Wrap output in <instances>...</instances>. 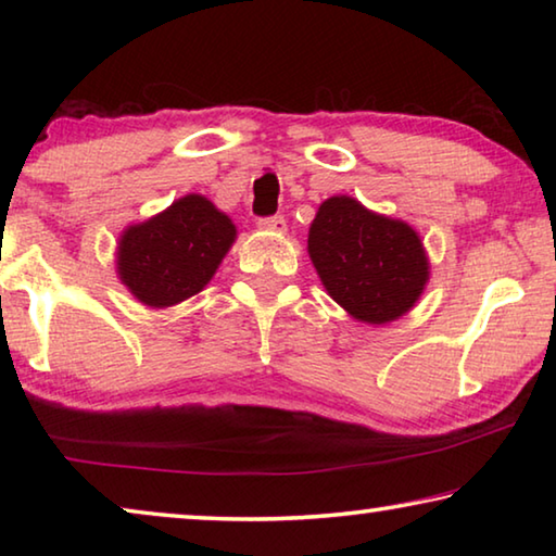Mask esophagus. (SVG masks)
<instances>
[{
	"instance_id": "obj_1",
	"label": "esophagus",
	"mask_w": 556,
	"mask_h": 556,
	"mask_svg": "<svg viewBox=\"0 0 556 556\" xmlns=\"http://www.w3.org/2000/svg\"><path fill=\"white\" fill-rule=\"evenodd\" d=\"M260 230H269L275 235H285L287 232V220L281 218V215H271V218H262L260 223Z\"/></svg>"
}]
</instances>
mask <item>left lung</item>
Wrapping results in <instances>:
<instances>
[{
	"mask_svg": "<svg viewBox=\"0 0 556 556\" xmlns=\"http://www.w3.org/2000/svg\"><path fill=\"white\" fill-rule=\"evenodd\" d=\"M306 250L328 296L368 326L409 314L429 285L431 265L419 232L353 195H331L318 205Z\"/></svg>",
	"mask_w": 556,
	"mask_h": 556,
	"instance_id": "1",
	"label": "left lung"
}]
</instances>
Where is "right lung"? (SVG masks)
I'll use <instances>...</instances> for the list:
<instances>
[{
    "label": "right lung",
    "mask_w": 556,
    "mask_h": 556,
    "mask_svg": "<svg viewBox=\"0 0 556 556\" xmlns=\"http://www.w3.org/2000/svg\"><path fill=\"white\" fill-rule=\"evenodd\" d=\"M238 240V228L201 193H186L166 211L127 225L115 269L139 304L168 308L205 289Z\"/></svg>",
    "instance_id": "add662e5"
}]
</instances>
